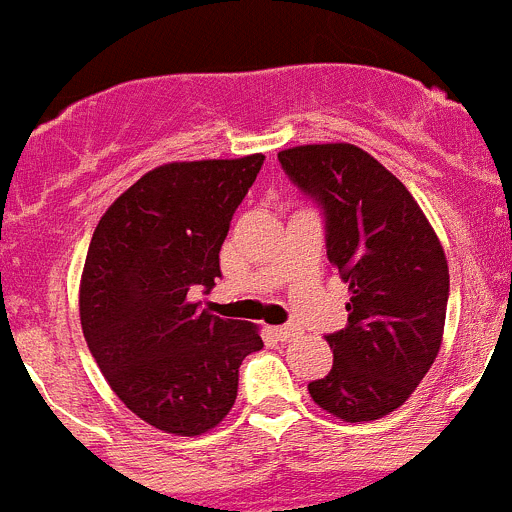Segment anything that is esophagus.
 Segmentation results:
<instances>
[{"instance_id":"1","label":"esophagus","mask_w":512,"mask_h":512,"mask_svg":"<svg viewBox=\"0 0 512 512\" xmlns=\"http://www.w3.org/2000/svg\"><path fill=\"white\" fill-rule=\"evenodd\" d=\"M274 336H277L279 341H292V338L300 336V328H297V325H282V328H274Z\"/></svg>"}]
</instances>
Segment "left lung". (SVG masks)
Segmentation results:
<instances>
[{"mask_svg":"<svg viewBox=\"0 0 512 512\" xmlns=\"http://www.w3.org/2000/svg\"><path fill=\"white\" fill-rule=\"evenodd\" d=\"M287 176L325 212L330 266L348 284V325L325 336L333 369L307 384L346 423L397 410L438 356L449 264L408 187L351 143L279 151Z\"/></svg>","mask_w":512,"mask_h":512,"instance_id":"8db88e82","label":"left lung"}]
</instances>
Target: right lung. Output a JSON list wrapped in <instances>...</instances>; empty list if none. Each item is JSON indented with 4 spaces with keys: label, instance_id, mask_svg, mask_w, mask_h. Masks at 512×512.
<instances>
[{
    "label": "right lung",
    "instance_id": "add662e5",
    "mask_svg": "<svg viewBox=\"0 0 512 512\" xmlns=\"http://www.w3.org/2000/svg\"><path fill=\"white\" fill-rule=\"evenodd\" d=\"M264 156L156 166L99 220L81 271V330L112 392L140 420L202 436L233 408L259 328L189 300L215 287L220 246Z\"/></svg>",
    "mask_w": 512,
    "mask_h": 512
}]
</instances>
